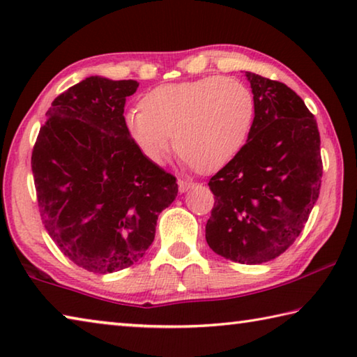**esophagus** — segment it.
I'll use <instances>...</instances> for the list:
<instances>
[{"instance_id": "obj_1", "label": "esophagus", "mask_w": 357, "mask_h": 357, "mask_svg": "<svg viewBox=\"0 0 357 357\" xmlns=\"http://www.w3.org/2000/svg\"><path fill=\"white\" fill-rule=\"evenodd\" d=\"M178 185H179V192L183 193V192H187V190H189V189H192V187L195 185V183H192V181H184V179H179Z\"/></svg>"}]
</instances>
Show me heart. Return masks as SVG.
Here are the masks:
<instances>
[{"instance_id": "obj_1", "label": "heart", "mask_w": 357, "mask_h": 357, "mask_svg": "<svg viewBox=\"0 0 357 357\" xmlns=\"http://www.w3.org/2000/svg\"><path fill=\"white\" fill-rule=\"evenodd\" d=\"M143 108L124 113L128 135L153 164H162L170 149L198 170L225 165L244 146L255 119V99L236 78L204 77L154 88Z\"/></svg>"}]
</instances>
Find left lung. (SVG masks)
Returning a JSON list of instances; mask_svg holds the SVG:
<instances>
[{"mask_svg":"<svg viewBox=\"0 0 357 357\" xmlns=\"http://www.w3.org/2000/svg\"><path fill=\"white\" fill-rule=\"evenodd\" d=\"M255 119L239 153L209 179L206 243L243 264L271 261L309 220L321 187L317 119L285 83L245 72Z\"/></svg>","mask_w":357,"mask_h":357,"instance_id":"left-lung-1","label":"left lung"}]
</instances>
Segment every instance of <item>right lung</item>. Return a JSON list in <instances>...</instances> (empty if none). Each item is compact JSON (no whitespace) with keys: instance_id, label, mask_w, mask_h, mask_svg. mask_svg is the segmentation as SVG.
I'll return each instance as SVG.
<instances>
[{"instance_id":"add662e5","label":"right lung","mask_w":357,"mask_h":357,"mask_svg":"<svg viewBox=\"0 0 357 357\" xmlns=\"http://www.w3.org/2000/svg\"><path fill=\"white\" fill-rule=\"evenodd\" d=\"M137 88L135 80L84 78L52 102L33 149L42 223L89 273L137 263L178 195L176 178L149 162L126 130V98Z\"/></svg>"}]
</instances>
